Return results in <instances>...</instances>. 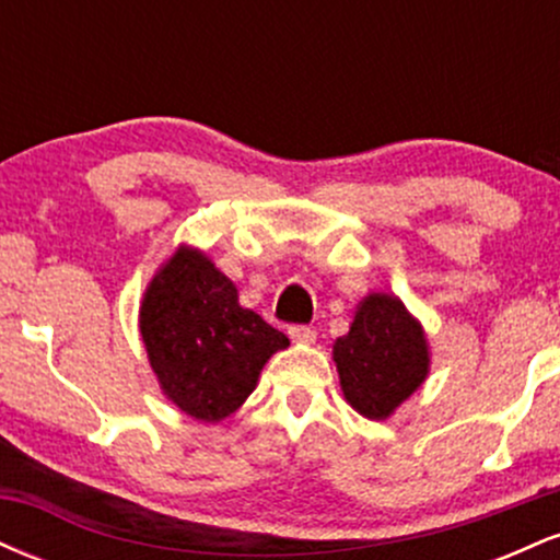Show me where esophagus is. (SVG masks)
<instances>
[{"label":"esophagus","mask_w":560,"mask_h":560,"mask_svg":"<svg viewBox=\"0 0 560 560\" xmlns=\"http://www.w3.org/2000/svg\"><path fill=\"white\" fill-rule=\"evenodd\" d=\"M289 337L298 345H313L316 342V329H311V326H289Z\"/></svg>","instance_id":"obj_1"}]
</instances>
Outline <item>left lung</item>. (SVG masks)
I'll return each mask as SVG.
<instances>
[{
	"label": "left lung",
	"instance_id": "8db88e82",
	"mask_svg": "<svg viewBox=\"0 0 560 560\" xmlns=\"http://www.w3.org/2000/svg\"><path fill=\"white\" fill-rule=\"evenodd\" d=\"M345 400L371 421H387L427 382L432 352L421 320L395 294L358 302L350 331L331 347Z\"/></svg>",
	"mask_w": 560,
	"mask_h": 560
}]
</instances>
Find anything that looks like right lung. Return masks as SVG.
I'll use <instances>...</instances> for the list:
<instances>
[{
  "mask_svg": "<svg viewBox=\"0 0 560 560\" xmlns=\"http://www.w3.org/2000/svg\"><path fill=\"white\" fill-rule=\"evenodd\" d=\"M139 334L165 400L191 419H229L287 350L284 331L240 305V292L199 247L178 244L144 289Z\"/></svg>",
  "mask_w": 560,
  "mask_h": 560,
  "instance_id": "add662e5",
  "label": "right lung"
}]
</instances>
